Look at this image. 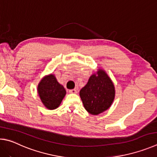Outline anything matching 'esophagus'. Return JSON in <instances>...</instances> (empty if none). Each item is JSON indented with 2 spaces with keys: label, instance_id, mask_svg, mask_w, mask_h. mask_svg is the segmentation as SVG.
<instances>
[{
  "label": "esophagus",
  "instance_id": "esophagus-1",
  "mask_svg": "<svg viewBox=\"0 0 157 157\" xmlns=\"http://www.w3.org/2000/svg\"><path fill=\"white\" fill-rule=\"evenodd\" d=\"M69 92H70V94H76L77 91H76V90H75V89H72V90H69Z\"/></svg>",
  "mask_w": 157,
  "mask_h": 157
}]
</instances>
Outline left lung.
I'll list each match as a JSON object with an SVG mask.
<instances>
[{
  "label": "left lung",
  "mask_w": 157,
  "mask_h": 157,
  "mask_svg": "<svg viewBox=\"0 0 157 157\" xmlns=\"http://www.w3.org/2000/svg\"><path fill=\"white\" fill-rule=\"evenodd\" d=\"M85 109L93 115H98L111 106L115 97L113 83L105 71L99 69L93 74L80 91Z\"/></svg>",
  "instance_id": "left-lung-1"
}]
</instances>
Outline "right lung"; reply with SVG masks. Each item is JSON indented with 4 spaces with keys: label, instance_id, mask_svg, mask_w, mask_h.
<instances>
[{
    "label": "right lung",
    "instance_id": "1",
    "mask_svg": "<svg viewBox=\"0 0 157 157\" xmlns=\"http://www.w3.org/2000/svg\"><path fill=\"white\" fill-rule=\"evenodd\" d=\"M38 93L46 108L54 109L60 105L66 94V90L57 81L54 74L44 77L38 86Z\"/></svg>",
    "mask_w": 157,
    "mask_h": 157
}]
</instances>
